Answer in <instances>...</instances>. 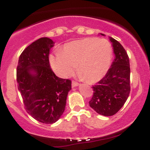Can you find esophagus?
I'll use <instances>...</instances> for the list:
<instances>
[{
	"instance_id": "obj_1",
	"label": "esophagus",
	"mask_w": 150,
	"mask_h": 150,
	"mask_svg": "<svg viewBox=\"0 0 150 150\" xmlns=\"http://www.w3.org/2000/svg\"><path fill=\"white\" fill-rule=\"evenodd\" d=\"M78 85H79V84L77 83V82H75V81H73V82H72V87H77Z\"/></svg>"
}]
</instances>
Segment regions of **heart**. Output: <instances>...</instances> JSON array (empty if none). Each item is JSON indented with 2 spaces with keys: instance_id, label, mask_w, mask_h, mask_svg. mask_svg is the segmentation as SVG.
Listing matches in <instances>:
<instances>
[{
  "instance_id": "b5f03b06",
  "label": "heart",
  "mask_w": 150,
  "mask_h": 150,
  "mask_svg": "<svg viewBox=\"0 0 150 150\" xmlns=\"http://www.w3.org/2000/svg\"><path fill=\"white\" fill-rule=\"evenodd\" d=\"M112 59V47L108 41L87 37L66 44L63 51L50 56L51 68L56 75L68 78L79 71L89 82L102 79L109 69Z\"/></svg>"
}]
</instances>
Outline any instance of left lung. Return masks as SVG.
Here are the masks:
<instances>
[{"instance_id": "left-lung-1", "label": "left lung", "mask_w": 150, "mask_h": 150, "mask_svg": "<svg viewBox=\"0 0 150 150\" xmlns=\"http://www.w3.org/2000/svg\"><path fill=\"white\" fill-rule=\"evenodd\" d=\"M101 35L105 36L104 34ZM115 58L107 73L93 86L89 106L99 114L111 116L123 107L130 94V63L126 51L118 41L109 37Z\"/></svg>"}]
</instances>
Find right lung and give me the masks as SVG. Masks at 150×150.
Segmentation results:
<instances>
[{"label": "right lung", "mask_w": 150, "mask_h": 150, "mask_svg": "<svg viewBox=\"0 0 150 150\" xmlns=\"http://www.w3.org/2000/svg\"><path fill=\"white\" fill-rule=\"evenodd\" d=\"M52 39L42 37L22 51L17 68V82L25 109L34 119L56 123L65 111L71 81L56 76L50 68Z\"/></svg>", "instance_id": "add662e5"}]
</instances>
